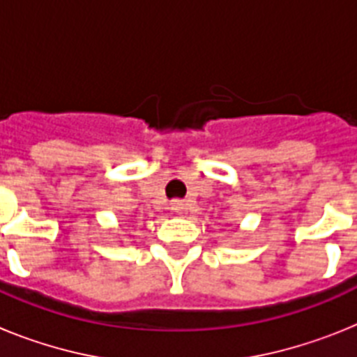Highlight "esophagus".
Here are the masks:
<instances>
[{
    "label": "esophagus",
    "instance_id": "1",
    "mask_svg": "<svg viewBox=\"0 0 357 357\" xmlns=\"http://www.w3.org/2000/svg\"><path fill=\"white\" fill-rule=\"evenodd\" d=\"M172 210L175 211V213H182V210H184V202H182V200H173Z\"/></svg>",
    "mask_w": 357,
    "mask_h": 357
}]
</instances>
